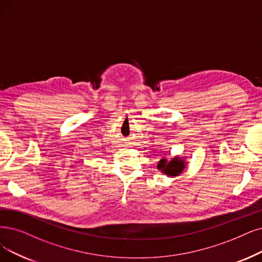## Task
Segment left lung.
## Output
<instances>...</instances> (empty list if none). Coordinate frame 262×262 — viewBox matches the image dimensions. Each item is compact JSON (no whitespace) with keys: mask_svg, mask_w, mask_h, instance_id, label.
<instances>
[{"mask_svg":"<svg viewBox=\"0 0 262 262\" xmlns=\"http://www.w3.org/2000/svg\"><path fill=\"white\" fill-rule=\"evenodd\" d=\"M158 169L167 176H177L185 169V162L183 159L180 158H173L170 161L163 158L158 163Z\"/></svg>","mask_w":262,"mask_h":262,"instance_id":"1","label":"left lung"}]
</instances>
